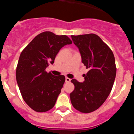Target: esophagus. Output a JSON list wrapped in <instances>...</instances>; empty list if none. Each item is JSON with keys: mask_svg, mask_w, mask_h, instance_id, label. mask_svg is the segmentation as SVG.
<instances>
[{"mask_svg": "<svg viewBox=\"0 0 134 134\" xmlns=\"http://www.w3.org/2000/svg\"><path fill=\"white\" fill-rule=\"evenodd\" d=\"M70 79H69V78L66 77V79H65V81H66V82H70Z\"/></svg>", "mask_w": 134, "mask_h": 134, "instance_id": "34e87169", "label": "esophagus"}]
</instances>
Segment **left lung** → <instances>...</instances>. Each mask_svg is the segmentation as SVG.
Instances as JSON below:
<instances>
[{
  "label": "left lung",
  "mask_w": 134,
  "mask_h": 134,
  "mask_svg": "<svg viewBox=\"0 0 134 134\" xmlns=\"http://www.w3.org/2000/svg\"><path fill=\"white\" fill-rule=\"evenodd\" d=\"M71 37L88 72L85 74L83 82L71 80L75 88L70 94V100L76 109L88 113L99 109L111 93L116 76L115 57L109 46L95 34Z\"/></svg>",
  "instance_id": "8db88e82"
}]
</instances>
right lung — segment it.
Returning <instances> with one entry per match:
<instances>
[{"instance_id": "1", "label": "right lung", "mask_w": 134, "mask_h": 134, "mask_svg": "<svg viewBox=\"0 0 134 134\" xmlns=\"http://www.w3.org/2000/svg\"><path fill=\"white\" fill-rule=\"evenodd\" d=\"M71 43L66 35L45 31L37 35L22 51L16 66V82L23 100L34 111L46 112L55 105L65 76H54L46 68L54 63L62 47Z\"/></svg>"}]
</instances>
